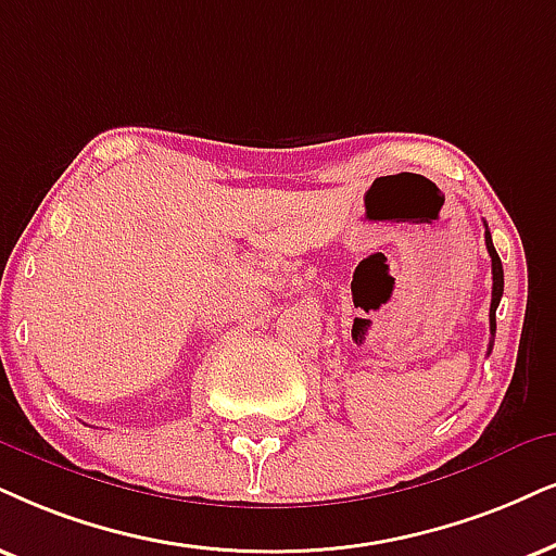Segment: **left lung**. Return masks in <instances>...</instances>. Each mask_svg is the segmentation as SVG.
I'll return each mask as SVG.
<instances>
[{
    "label": "left lung",
    "mask_w": 556,
    "mask_h": 556,
    "mask_svg": "<svg viewBox=\"0 0 556 556\" xmlns=\"http://www.w3.org/2000/svg\"><path fill=\"white\" fill-rule=\"evenodd\" d=\"M484 245H488V254L493 258V300H490V333H495V311L497 305H501V298H503V264H501V256H497L495 245H493V238H490V230L484 226ZM493 346V343H490Z\"/></svg>",
    "instance_id": "8db88e82"
}]
</instances>
